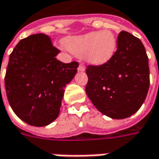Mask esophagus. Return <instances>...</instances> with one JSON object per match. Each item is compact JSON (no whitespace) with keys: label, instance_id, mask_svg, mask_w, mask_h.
Here are the masks:
<instances>
[{"label":"esophagus","instance_id":"esophagus-1","mask_svg":"<svg viewBox=\"0 0 159 159\" xmlns=\"http://www.w3.org/2000/svg\"><path fill=\"white\" fill-rule=\"evenodd\" d=\"M84 70H85L84 65H83V64H80L79 66H78V71H80V72H83V71H84Z\"/></svg>","mask_w":159,"mask_h":159}]
</instances>
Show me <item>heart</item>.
<instances>
[{
  "label": "heart",
  "instance_id": "1",
  "mask_svg": "<svg viewBox=\"0 0 159 159\" xmlns=\"http://www.w3.org/2000/svg\"><path fill=\"white\" fill-rule=\"evenodd\" d=\"M66 48L77 56H84L92 65H103L113 57L116 40L110 31H99L65 41Z\"/></svg>",
  "mask_w": 159,
  "mask_h": 159
}]
</instances>
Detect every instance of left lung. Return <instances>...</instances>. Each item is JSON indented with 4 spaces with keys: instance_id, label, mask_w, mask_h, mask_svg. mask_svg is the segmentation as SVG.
Returning <instances> with one entry per match:
<instances>
[{
    "instance_id": "obj_1",
    "label": "left lung",
    "mask_w": 159,
    "mask_h": 159,
    "mask_svg": "<svg viewBox=\"0 0 159 159\" xmlns=\"http://www.w3.org/2000/svg\"><path fill=\"white\" fill-rule=\"evenodd\" d=\"M117 50L106 64L87 65L85 92L102 114L122 119L135 114L149 88L148 57L141 41L122 31Z\"/></svg>"
}]
</instances>
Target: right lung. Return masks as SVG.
I'll return each mask as SVG.
<instances>
[{
  "label": "right lung",
  "instance_id": "right-lung-1",
  "mask_svg": "<svg viewBox=\"0 0 159 159\" xmlns=\"http://www.w3.org/2000/svg\"><path fill=\"white\" fill-rule=\"evenodd\" d=\"M59 52L50 36L37 34L21 40L10 54L4 78L8 101L31 125H47L57 118L65 87L77 72L78 62H60L55 58Z\"/></svg>",
  "mask_w": 159,
  "mask_h": 159
}]
</instances>
